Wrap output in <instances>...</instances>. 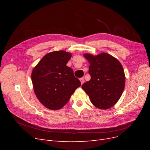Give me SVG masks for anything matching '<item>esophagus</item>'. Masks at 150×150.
<instances>
[{
    "instance_id": "1",
    "label": "esophagus",
    "mask_w": 150,
    "mask_h": 150,
    "mask_svg": "<svg viewBox=\"0 0 150 150\" xmlns=\"http://www.w3.org/2000/svg\"><path fill=\"white\" fill-rule=\"evenodd\" d=\"M79 80H80V81H81V84H83L84 83V78H80V79H79Z\"/></svg>"
}]
</instances>
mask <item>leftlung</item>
<instances>
[{
  "label": "left lung",
  "instance_id": "1",
  "mask_svg": "<svg viewBox=\"0 0 150 150\" xmlns=\"http://www.w3.org/2000/svg\"><path fill=\"white\" fill-rule=\"evenodd\" d=\"M89 62L91 79L82 85L94 106L107 110L115 105L125 86V74L120 62L107 53L84 54Z\"/></svg>",
  "mask_w": 150,
  "mask_h": 150
}]
</instances>
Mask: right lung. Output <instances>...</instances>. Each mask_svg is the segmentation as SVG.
<instances>
[{"label":"right lung","instance_id":"1","mask_svg":"<svg viewBox=\"0 0 150 150\" xmlns=\"http://www.w3.org/2000/svg\"><path fill=\"white\" fill-rule=\"evenodd\" d=\"M72 54L57 51L46 54L32 72L34 93L39 101L49 110H57L69 100L80 81L66 64Z\"/></svg>","mask_w":150,"mask_h":150}]
</instances>
